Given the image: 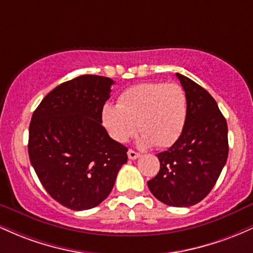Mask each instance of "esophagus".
<instances>
[{"label": "esophagus", "mask_w": 253, "mask_h": 253, "mask_svg": "<svg viewBox=\"0 0 253 253\" xmlns=\"http://www.w3.org/2000/svg\"><path fill=\"white\" fill-rule=\"evenodd\" d=\"M127 155H128V158H129V159H136L139 156H140L138 152H135V151L132 150V149L128 150V152H127Z\"/></svg>", "instance_id": "1"}]
</instances>
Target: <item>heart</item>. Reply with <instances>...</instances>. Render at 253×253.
Wrapping results in <instances>:
<instances>
[{"label": "heart", "mask_w": 253, "mask_h": 253, "mask_svg": "<svg viewBox=\"0 0 253 253\" xmlns=\"http://www.w3.org/2000/svg\"><path fill=\"white\" fill-rule=\"evenodd\" d=\"M187 112V95L179 84L144 82L124 90L117 106L104 104L102 121L118 143H127L138 124L141 147L165 149L181 136Z\"/></svg>", "instance_id": "1"}]
</instances>
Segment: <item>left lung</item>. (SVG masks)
I'll list each match as a JSON object with an SVG mask.
<instances>
[{"label": "left lung", "instance_id": "1", "mask_svg": "<svg viewBox=\"0 0 253 253\" xmlns=\"http://www.w3.org/2000/svg\"><path fill=\"white\" fill-rule=\"evenodd\" d=\"M176 76L187 95V121L176 143L157 155L161 169L147 185L165 205L189 207L202 201L215 185L227 161L228 130L210 92L190 78Z\"/></svg>", "mask_w": 253, "mask_h": 253}]
</instances>
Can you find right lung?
<instances>
[{"label":"right lung","instance_id":"obj_1","mask_svg":"<svg viewBox=\"0 0 253 253\" xmlns=\"http://www.w3.org/2000/svg\"><path fill=\"white\" fill-rule=\"evenodd\" d=\"M108 77L83 75L48 92L32 115L28 155L42 187L64 207H96L114 187L127 149L102 126Z\"/></svg>","mask_w":253,"mask_h":253}]
</instances>
